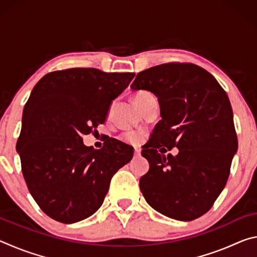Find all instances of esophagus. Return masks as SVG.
I'll return each instance as SVG.
<instances>
[{
  "label": "esophagus",
  "instance_id": "esophagus-1",
  "mask_svg": "<svg viewBox=\"0 0 257 257\" xmlns=\"http://www.w3.org/2000/svg\"><path fill=\"white\" fill-rule=\"evenodd\" d=\"M134 155H135V158H137V156H139L141 155V150H135V152H134Z\"/></svg>",
  "mask_w": 257,
  "mask_h": 257
}]
</instances>
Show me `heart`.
I'll list each match as a JSON object with an SVG mask.
<instances>
[{
	"mask_svg": "<svg viewBox=\"0 0 257 257\" xmlns=\"http://www.w3.org/2000/svg\"><path fill=\"white\" fill-rule=\"evenodd\" d=\"M153 94L147 92V90H139V92L136 94V96H135V101H136L137 104L139 103H143L145 102L146 99H150V98H153ZM123 139L129 144L132 145H138L139 143H142L143 139H144V135L141 134V133H127L123 135Z\"/></svg>",
	"mask_w": 257,
	"mask_h": 257,
	"instance_id": "obj_1",
	"label": "heart"
}]
</instances>
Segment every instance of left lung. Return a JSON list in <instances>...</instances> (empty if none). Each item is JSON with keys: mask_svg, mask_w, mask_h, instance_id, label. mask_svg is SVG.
Wrapping results in <instances>:
<instances>
[{"mask_svg": "<svg viewBox=\"0 0 257 257\" xmlns=\"http://www.w3.org/2000/svg\"><path fill=\"white\" fill-rule=\"evenodd\" d=\"M130 87L153 93L162 116L142 151L150 162L139 180L146 202L171 219H197L223 190L238 149L227 93L205 69L179 62L146 69ZM173 147L176 157L163 154Z\"/></svg>", "mask_w": 257, "mask_h": 257, "instance_id": "8db88e82", "label": "left lung"}]
</instances>
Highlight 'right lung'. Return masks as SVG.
I'll use <instances>...</instances> for the list:
<instances>
[{
    "label": "right lung",
    "mask_w": 257,
    "mask_h": 257,
    "mask_svg": "<svg viewBox=\"0 0 257 257\" xmlns=\"http://www.w3.org/2000/svg\"><path fill=\"white\" fill-rule=\"evenodd\" d=\"M134 77L71 68L47 73L33 88L17 151L29 193L53 220L75 223L94 214L112 177L133 159V147L118 139L107 137L94 150L82 136L105 122L112 101Z\"/></svg>",
    "instance_id": "add662e5"
}]
</instances>
